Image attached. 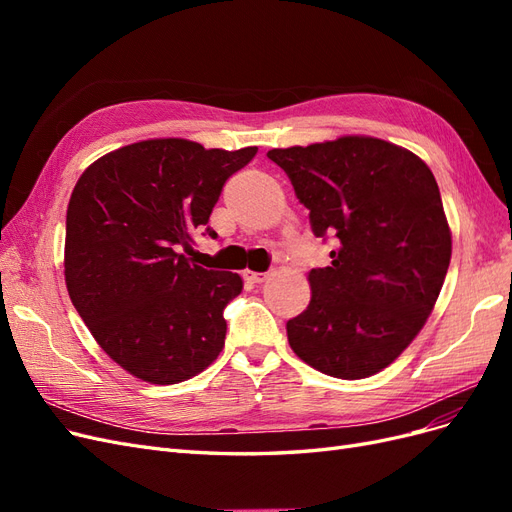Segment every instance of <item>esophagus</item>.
I'll return each instance as SVG.
<instances>
[{
  "mask_svg": "<svg viewBox=\"0 0 512 512\" xmlns=\"http://www.w3.org/2000/svg\"><path fill=\"white\" fill-rule=\"evenodd\" d=\"M267 275H269V273H258V271H252V269H245V271H243L245 282H250V284H260V282H265V280H267Z\"/></svg>",
  "mask_w": 512,
  "mask_h": 512,
  "instance_id": "1",
  "label": "esophagus"
}]
</instances>
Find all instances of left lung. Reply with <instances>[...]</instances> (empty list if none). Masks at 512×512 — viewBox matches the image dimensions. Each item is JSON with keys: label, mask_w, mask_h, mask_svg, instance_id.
I'll return each mask as SVG.
<instances>
[{"label": "left lung", "mask_w": 512, "mask_h": 512, "mask_svg": "<svg viewBox=\"0 0 512 512\" xmlns=\"http://www.w3.org/2000/svg\"><path fill=\"white\" fill-rule=\"evenodd\" d=\"M316 237L333 235L331 267L307 275L312 301L288 342L322 374L361 380L389 367L425 327L453 241L436 177L412 151L374 136L271 149Z\"/></svg>", "instance_id": "1"}]
</instances>
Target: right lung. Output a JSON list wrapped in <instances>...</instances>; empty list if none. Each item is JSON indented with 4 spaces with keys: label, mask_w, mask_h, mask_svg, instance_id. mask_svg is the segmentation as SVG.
I'll use <instances>...</instances> for the list:
<instances>
[{
    "label": "right lung",
    "mask_w": 512,
    "mask_h": 512,
    "mask_svg": "<svg viewBox=\"0 0 512 512\" xmlns=\"http://www.w3.org/2000/svg\"><path fill=\"white\" fill-rule=\"evenodd\" d=\"M256 151L149 138L106 153L76 181L66 215L68 294L128 374L177 384L218 359L224 307L243 280L194 265L183 252H192L226 179Z\"/></svg>",
    "instance_id": "1"
}]
</instances>
